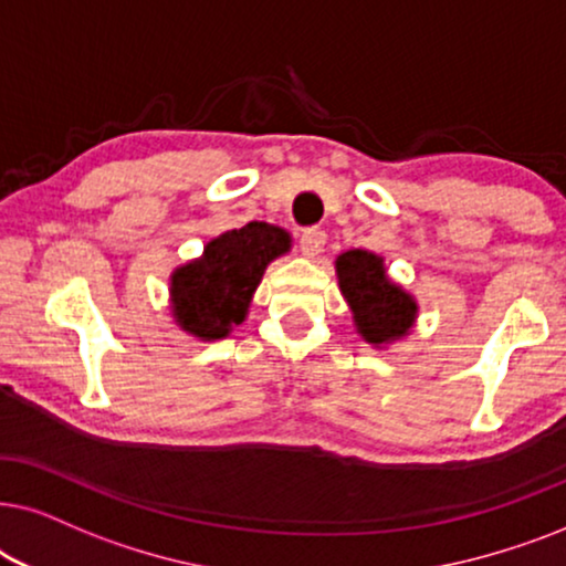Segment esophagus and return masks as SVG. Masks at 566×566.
I'll return each mask as SVG.
<instances>
[{"label":"esophagus","mask_w":566,"mask_h":566,"mask_svg":"<svg viewBox=\"0 0 566 566\" xmlns=\"http://www.w3.org/2000/svg\"><path fill=\"white\" fill-rule=\"evenodd\" d=\"M323 245H326V232L318 228L303 230V235H300V251H303V255H307V259L318 255L323 251Z\"/></svg>","instance_id":"obj_1"}]
</instances>
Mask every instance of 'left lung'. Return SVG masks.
<instances>
[{"label":"left lung","mask_w":566,"mask_h":566,"mask_svg":"<svg viewBox=\"0 0 566 566\" xmlns=\"http://www.w3.org/2000/svg\"><path fill=\"white\" fill-rule=\"evenodd\" d=\"M338 290L349 305L354 328L375 349L401 342L417 323L419 305L388 276L382 255L352 248L336 259Z\"/></svg>","instance_id":"8db88e82"}]
</instances>
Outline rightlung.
<instances>
[{
    "label": "right lung",
    "mask_w": 566,
    "mask_h": 566,
    "mask_svg": "<svg viewBox=\"0 0 566 566\" xmlns=\"http://www.w3.org/2000/svg\"><path fill=\"white\" fill-rule=\"evenodd\" d=\"M292 235L269 222H248L205 245L199 259L170 274V313L176 326L199 342H217L248 318L263 271L290 253Z\"/></svg>",
    "instance_id": "1"
}]
</instances>
